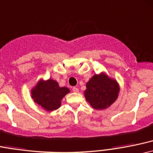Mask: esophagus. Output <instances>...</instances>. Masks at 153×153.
Returning <instances> with one entry per match:
<instances>
[{"label": "esophagus", "mask_w": 153, "mask_h": 153, "mask_svg": "<svg viewBox=\"0 0 153 153\" xmlns=\"http://www.w3.org/2000/svg\"><path fill=\"white\" fill-rule=\"evenodd\" d=\"M72 90H73V92H79V89L77 88V87H74L73 88H72Z\"/></svg>", "instance_id": "34e87169"}]
</instances>
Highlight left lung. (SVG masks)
<instances>
[{
	"label": "left lung",
	"instance_id": "left-lung-1",
	"mask_svg": "<svg viewBox=\"0 0 153 153\" xmlns=\"http://www.w3.org/2000/svg\"><path fill=\"white\" fill-rule=\"evenodd\" d=\"M86 87L85 98L96 110L110 107L118 98L120 91L117 81L104 73L94 75L86 84Z\"/></svg>",
	"mask_w": 153,
	"mask_h": 153
}]
</instances>
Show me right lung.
<instances>
[{"label": "right lung", "instance_id": "right-lung-1", "mask_svg": "<svg viewBox=\"0 0 153 153\" xmlns=\"http://www.w3.org/2000/svg\"><path fill=\"white\" fill-rule=\"evenodd\" d=\"M68 92L69 89L59 87L58 82L53 79H41L32 89L31 97L34 102L45 111H53L59 108L61 100Z\"/></svg>", "mask_w": 153, "mask_h": 153}]
</instances>
